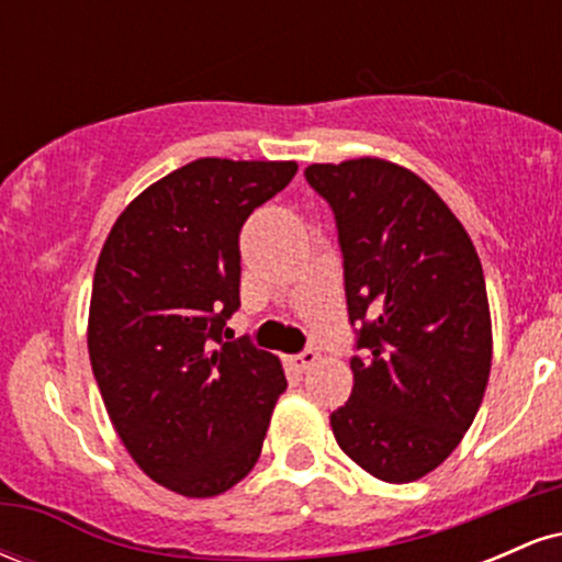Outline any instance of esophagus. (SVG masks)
Here are the masks:
<instances>
[{
	"mask_svg": "<svg viewBox=\"0 0 562 562\" xmlns=\"http://www.w3.org/2000/svg\"><path fill=\"white\" fill-rule=\"evenodd\" d=\"M317 359H319V353L314 351V348H303V351H301V353H295V357L290 359V362H293L295 370L306 372L308 367H314V364H317Z\"/></svg>",
	"mask_w": 562,
	"mask_h": 562,
	"instance_id": "esophagus-1",
	"label": "esophagus"
}]
</instances>
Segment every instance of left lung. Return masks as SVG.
I'll use <instances>...</instances> for the list:
<instances>
[{"label": "left lung", "mask_w": 562, "mask_h": 562, "mask_svg": "<svg viewBox=\"0 0 562 562\" xmlns=\"http://www.w3.org/2000/svg\"><path fill=\"white\" fill-rule=\"evenodd\" d=\"M333 209L348 322L351 398L338 447L380 481L409 483L462 441L492 370L486 280L465 227L417 173L380 158L314 164Z\"/></svg>", "instance_id": "left-lung-1"}]
</instances>
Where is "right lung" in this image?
I'll use <instances>...</instances> for the list:
<instances>
[{
    "label": "right lung",
    "instance_id": "1",
    "mask_svg": "<svg viewBox=\"0 0 562 562\" xmlns=\"http://www.w3.org/2000/svg\"><path fill=\"white\" fill-rule=\"evenodd\" d=\"M293 160L198 158L126 205L102 245L89 359L132 460L160 486L216 496L259 460L288 389L274 353L224 340L240 308V229Z\"/></svg>",
    "mask_w": 562,
    "mask_h": 562
}]
</instances>
